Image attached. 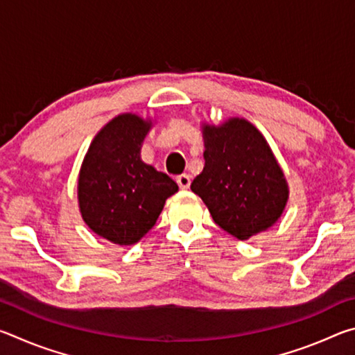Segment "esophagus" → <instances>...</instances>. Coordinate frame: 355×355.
<instances>
[{
	"mask_svg": "<svg viewBox=\"0 0 355 355\" xmlns=\"http://www.w3.org/2000/svg\"><path fill=\"white\" fill-rule=\"evenodd\" d=\"M177 183L180 186V189H188L191 186V177L186 175V173H183V175H180L177 178Z\"/></svg>",
	"mask_w": 355,
	"mask_h": 355,
	"instance_id": "esophagus-1",
	"label": "esophagus"
}]
</instances>
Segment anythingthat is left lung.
Segmentation results:
<instances>
[{
    "instance_id": "obj_1",
    "label": "left lung",
    "mask_w": 355,
    "mask_h": 355,
    "mask_svg": "<svg viewBox=\"0 0 355 355\" xmlns=\"http://www.w3.org/2000/svg\"><path fill=\"white\" fill-rule=\"evenodd\" d=\"M205 167L191 189L222 230L245 241L284 213L288 183L264 136L249 120L232 117L202 127Z\"/></svg>"
}]
</instances>
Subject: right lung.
I'll return each mask as SVG.
<instances>
[{"mask_svg": "<svg viewBox=\"0 0 355 355\" xmlns=\"http://www.w3.org/2000/svg\"><path fill=\"white\" fill-rule=\"evenodd\" d=\"M152 120L119 114L89 147L78 177L83 220L98 236L119 245L139 241L155 225L167 197L178 191L166 173L141 159Z\"/></svg>", "mask_w": 355, "mask_h": 355, "instance_id": "right-lung-1", "label": "right lung"}]
</instances>
